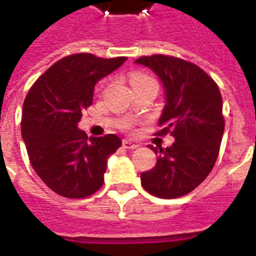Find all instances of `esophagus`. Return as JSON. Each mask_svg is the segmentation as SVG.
<instances>
[{
  "label": "esophagus",
  "instance_id": "esophagus-1",
  "mask_svg": "<svg viewBox=\"0 0 256 256\" xmlns=\"http://www.w3.org/2000/svg\"><path fill=\"white\" fill-rule=\"evenodd\" d=\"M122 145L124 149H137L140 145L136 142H132V141H128V140H123L122 141Z\"/></svg>",
  "mask_w": 256,
  "mask_h": 256
}]
</instances>
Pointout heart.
I'll use <instances>...</instances> for the list:
<instances>
[{
  "mask_svg": "<svg viewBox=\"0 0 256 256\" xmlns=\"http://www.w3.org/2000/svg\"><path fill=\"white\" fill-rule=\"evenodd\" d=\"M130 82H132V86L134 88L136 92L138 90H142L148 86H152V85H157L156 80L150 77L146 73H142V72H134L130 74Z\"/></svg>",
  "mask_w": 256,
  "mask_h": 256,
  "instance_id": "1",
  "label": "heart"
}]
</instances>
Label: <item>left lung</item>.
I'll return each instance as SVG.
<instances>
[{"label": "left lung", "instance_id": "obj_1", "mask_svg": "<svg viewBox=\"0 0 256 256\" xmlns=\"http://www.w3.org/2000/svg\"><path fill=\"white\" fill-rule=\"evenodd\" d=\"M136 64L152 69L166 90V106L158 119L171 133V146H152L156 166L141 174V184L152 196L172 200L188 194L205 180L216 164L224 134L222 98L204 70L175 56H141Z\"/></svg>", "mask_w": 256, "mask_h": 256}]
</instances>
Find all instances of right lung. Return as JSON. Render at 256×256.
Here are the masks:
<instances>
[{
  "label": "right lung",
  "instance_id": "obj_1",
  "mask_svg": "<svg viewBox=\"0 0 256 256\" xmlns=\"http://www.w3.org/2000/svg\"><path fill=\"white\" fill-rule=\"evenodd\" d=\"M124 60L86 52L68 56L38 78L24 100L22 137L30 162L58 196L86 198L103 186L107 160L122 141L115 134L88 138L77 124L92 104L96 82Z\"/></svg>",
  "mask_w": 256,
  "mask_h": 256
}]
</instances>
